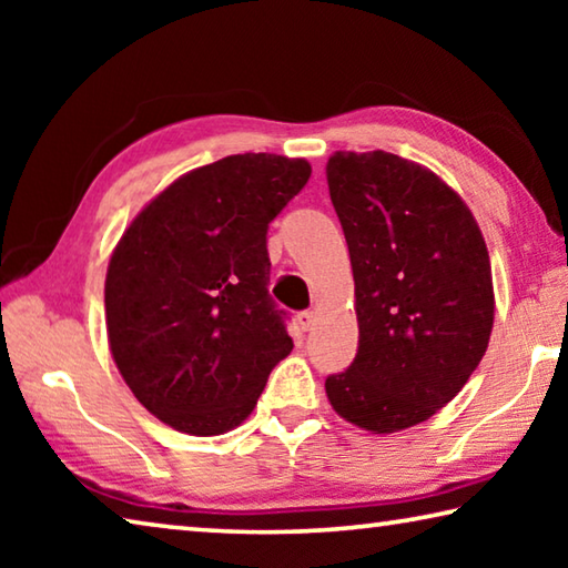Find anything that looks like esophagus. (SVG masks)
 <instances>
[{"label": "esophagus", "mask_w": 568, "mask_h": 568, "mask_svg": "<svg viewBox=\"0 0 568 568\" xmlns=\"http://www.w3.org/2000/svg\"><path fill=\"white\" fill-rule=\"evenodd\" d=\"M297 323H301L303 331H311L313 323H315V313L313 311H301V313H297Z\"/></svg>", "instance_id": "1"}]
</instances>
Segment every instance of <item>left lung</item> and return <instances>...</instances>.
Returning <instances> with one entry per match:
<instances>
[{"mask_svg": "<svg viewBox=\"0 0 568 568\" xmlns=\"http://www.w3.org/2000/svg\"><path fill=\"white\" fill-rule=\"evenodd\" d=\"M328 190L348 243L358 353L325 378L338 416L373 434L456 398L494 328L484 235L454 190L390 152H335Z\"/></svg>", "mask_w": 568, "mask_h": 568, "instance_id": "left-lung-1", "label": "left lung"}]
</instances>
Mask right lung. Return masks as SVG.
Masks as SVG:
<instances>
[{
	"instance_id": "add662e5",
	"label": "right lung",
	"mask_w": 568,
	"mask_h": 568,
	"mask_svg": "<svg viewBox=\"0 0 568 568\" xmlns=\"http://www.w3.org/2000/svg\"><path fill=\"white\" fill-rule=\"evenodd\" d=\"M311 165L245 152L197 168L124 230L104 281L112 358L142 406L190 436L243 423L293 351L267 293V227Z\"/></svg>"
}]
</instances>
